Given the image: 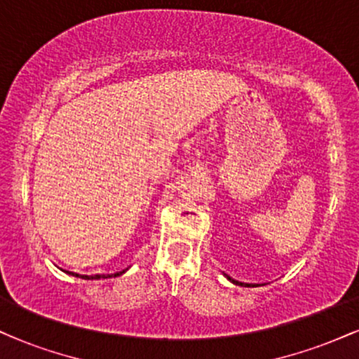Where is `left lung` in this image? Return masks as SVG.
I'll use <instances>...</instances> for the list:
<instances>
[{"instance_id": "obj_1", "label": "left lung", "mask_w": 359, "mask_h": 359, "mask_svg": "<svg viewBox=\"0 0 359 359\" xmlns=\"http://www.w3.org/2000/svg\"><path fill=\"white\" fill-rule=\"evenodd\" d=\"M226 277H228V275H226ZM228 280H231L233 283H236V285H241V287H257V285H253V283H243V282H238V280H233L229 277H228Z\"/></svg>"}]
</instances>
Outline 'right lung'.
Instances as JSON below:
<instances>
[{
    "instance_id": "obj_1",
    "label": "right lung",
    "mask_w": 359,
    "mask_h": 359,
    "mask_svg": "<svg viewBox=\"0 0 359 359\" xmlns=\"http://www.w3.org/2000/svg\"><path fill=\"white\" fill-rule=\"evenodd\" d=\"M67 273L74 275V277H82V278H86V280H100V278H108V277H118V275L125 273V270H123V271H118V273L108 275V277H106V275H79V273H72V271H67Z\"/></svg>"
}]
</instances>
